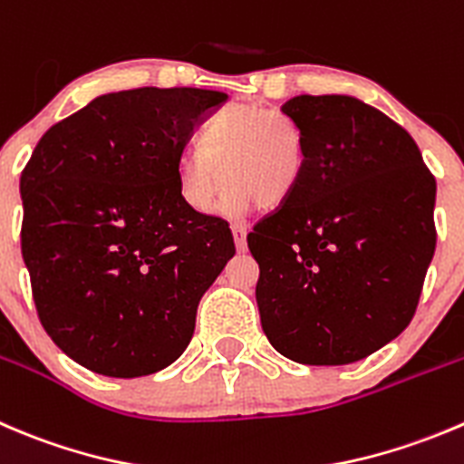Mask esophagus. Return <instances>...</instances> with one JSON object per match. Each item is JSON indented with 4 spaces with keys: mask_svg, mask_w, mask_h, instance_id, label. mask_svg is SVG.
<instances>
[{
    "mask_svg": "<svg viewBox=\"0 0 464 464\" xmlns=\"http://www.w3.org/2000/svg\"><path fill=\"white\" fill-rule=\"evenodd\" d=\"M233 240H236V249L245 251L246 249V228L242 224H231Z\"/></svg>",
    "mask_w": 464,
    "mask_h": 464,
    "instance_id": "obj_1",
    "label": "esophagus"
}]
</instances>
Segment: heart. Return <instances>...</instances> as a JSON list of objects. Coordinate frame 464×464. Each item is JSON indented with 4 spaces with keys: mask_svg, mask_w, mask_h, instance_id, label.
<instances>
[{
    "mask_svg": "<svg viewBox=\"0 0 464 464\" xmlns=\"http://www.w3.org/2000/svg\"><path fill=\"white\" fill-rule=\"evenodd\" d=\"M305 160L304 133L295 124L267 108L240 103L208 124L201 150L179 159V195L192 210L208 213L224 181L231 208L254 204L258 210H272L296 190Z\"/></svg>",
    "mask_w": 464,
    "mask_h": 464,
    "instance_id": "obj_1",
    "label": "heart"
}]
</instances>
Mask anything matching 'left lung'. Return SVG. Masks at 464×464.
Returning a JSON list of instances; mask_svg holds the SVG:
<instances>
[{
  "label": "left lung",
  "mask_w": 464,
  "mask_h": 464,
  "mask_svg": "<svg viewBox=\"0 0 464 464\" xmlns=\"http://www.w3.org/2000/svg\"><path fill=\"white\" fill-rule=\"evenodd\" d=\"M305 172L246 236L260 324L281 356L349 365L411 324L435 254V179L411 133L349 94H299Z\"/></svg>",
  "instance_id": "8db88e82"
}]
</instances>
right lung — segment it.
Listing matches in <instances>:
<instances>
[{"mask_svg": "<svg viewBox=\"0 0 464 464\" xmlns=\"http://www.w3.org/2000/svg\"><path fill=\"white\" fill-rule=\"evenodd\" d=\"M224 102L199 88L99 94L40 138L22 172V258L38 317L94 374L172 365L236 254L228 224L186 206L177 186L192 131Z\"/></svg>", "mask_w": 464, "mask_h": 464, "instance_id": "obj_1", "label": "right lung"}]
</instances>
